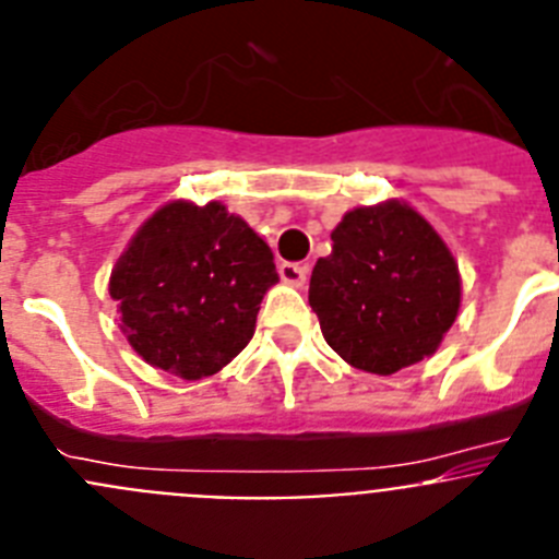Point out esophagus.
<instances>
[{
  "label": "esophagus",
  "mask_w": 559,
  "mask_h": 559,
  "mask_svg": "<svg viewBox=\"0 0 559 559\" xmlns=\"http://www.w3.org/2000/svg\"><path fill=\"white\" fill-rule=\"evenodd\" d=\"M280 276H283V283L296 285V288H302L305 280H308V265H302V263H283V265H280Z\"/></svg>",
  "instance_id": "esophagus-1"
}]
</instances>
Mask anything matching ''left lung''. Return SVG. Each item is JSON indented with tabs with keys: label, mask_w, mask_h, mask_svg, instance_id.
<instances>
[{
	"label": "left lung",
	"mask_w": 559,
	"mask_h": 559,
	"mask_svg": "<svg viewBox=\"0 0 559 559\" xmlns=\"http://www.w3.org/2000/svg\"><path fill=\"white\" fill-rule=\"evenodd\" d=\"M330 237L308 290L330 347L372 374L437 353L456 322L462 280L433 226L403 201H383L347 212Z\"/></svg>",
	"instance_id": "obj_1"
}]
</instances>
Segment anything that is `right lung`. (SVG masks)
<instances>
[{"instance_id":"add662e5","label":"right lung","mask_w":559,"mask_h":559,"mask_svg":"<svg viewBox=\"0 0 559 559\" xmlns=\"http://www.w3.org/2000/svg\"><path fill=\"white\" fill-rule=\"evenodd\" d=\"M274 283V254L243 218L218 201H173L131 237L108 294L128 344L151 367L201 380L249 344Z\"/></svg>"}]
</instances>
